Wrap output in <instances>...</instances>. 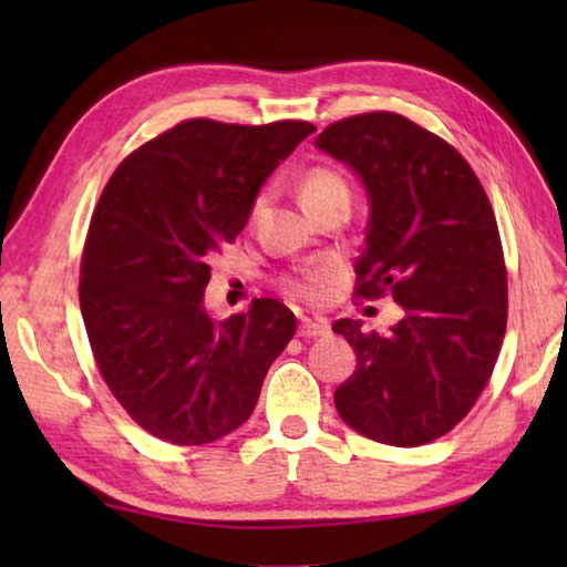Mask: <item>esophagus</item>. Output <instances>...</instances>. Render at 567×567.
Segmentation results:
<instances>
[{"label":"esophagus","mask_w":567,"mask_h":567,"mask_svg":"<svg viewBox=\"0 0 567 567\" xmlns=\"http://www.w3.org/2000/svg\"><path fill=\"white\" fill-rule=\"evenodd\" d=\"M330 332V322L328 320H310L302 318L300 328H297V334L300 338H322V334Z\"/></svg>","instance_id":"34e87169"}]
</instances>
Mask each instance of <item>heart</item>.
Here are the masks:
<instances>
[{"label":"heart","instance_id":"b5f03b06","mask_svg":"<svg viewBox=\"0 0 567 567\" xmlns=\"http://www.w3.org/2000/svg\"><path fill=\"white\" fill-rule=\"evenodd\" d=\"M300 199H302V207L307 213H312V209L324 207L330 203H350V187L340 172H334L330 167H312L307 175L302 177V185H300ZM262 207V199L257 197L252 203V209H249V217H257ZM334 280V270L330 265H318V267H310V270H305L300 275H292V277H285V290L300 297V300H310V302H318L322 300L324 290H328V285Z\"/></svg>","mask_w":567,"mask_h":567}]
</instances>
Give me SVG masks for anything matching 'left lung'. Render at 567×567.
I'll list each match as a JSON object with an SVG mask.
<instances>
[{
    "label": "left lung",
    "instance_id": "obj_1",
    "mask_svg": "<svg viewBox=\"0 0 567 567\" xmlns=\"http://www.w3.org/2000/svg\"><path fill=\"white\" fill-rule=\"evenodd\" d=\"M370 195L354 297L392 295L388 334L338 320L358 368L334 390L360 435L417 447L450 433L485 390L507 324V270L495 213L460 152L398 112L332 122L315 142Z\"/></svg>",
    "mask_w": 567,
    "mask_h": 567
}]
</instances>
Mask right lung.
<instances>
[{
	"label": "right lung",
	"instance_id": "obj_1",
	"mask_svg": "<svg viewBox=\"0 0 567 567\" xmlns=\"http://www.w3.org/2000/svg\"><path fill=\"white\" fill-rule=\"evenodd\" d=\"M302 120H185L114 169L94 207L80 307L94 362L124 412L172 445H207L252 415L295 315L260 297L209 318V257L235 243L275 167L312 134Z\"/></svg>",
	"mask_w": 567,
	"mask_h": 567
}]
</instances>
